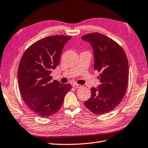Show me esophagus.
<instances>
[{"label":"esophagus","mask_w":148,"mask_h":148,"mask_svg":"<svg viewBox=\"0 0 148 148\" xmlns=\"http://www.w3.org/2000/svg\"><path fill=\"white\" fill-rule=\"evenodd\" d=\"M73 86L74 88H81V85H79V84H75L73 85Z\"/></svg>","instance_id":"34e87169"}]
</instances>
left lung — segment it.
I'll return each mask as SVG.
<instances>
[{
  "instance_id": "obj_1",
  "label": "left lung",
  "mask_w": 148,
  "mask_h": 148,
  "mask_svg": "<svg viewBox=\"0 0 148 148\" xmlns=\"http://www.w3.org/2000/svg\"><path fill=\"white\" fill-rule=\"evenodd\" d=\"M90 43L94 56V70L100 72V84L91 88V97L84 102L92 112L104 114L121 103L127 90L128 60L122 47L112 39L99 32L83 36Z\"/></svg>"
}]
</instances>
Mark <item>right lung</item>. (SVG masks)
<instances>
[{
	"instance_id": "1",
	"label": "right lung",
	"mask_w": 148,
	"mask_h": 148,
	"mask_svg": "<svg viewBox=\"0 0 148 148\" xmlns=\"http://www.w3.org/2000/svg\"><path fill=\"white\" fill-rule=\"evenodd\" d=\"M71 36H51L26 50L18 68V84L24 102L41 117L53 116L62 107L70 84L52 80L50 74L60 63L64 45Z\"/></svg>"
}]
</instances>
